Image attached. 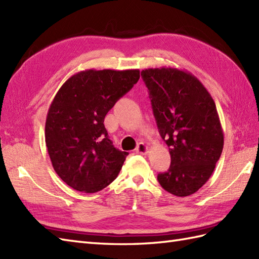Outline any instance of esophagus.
<instances>
[{
    "instance_id": "1",
    "label": "esophagus",
    "mask_w": 259,
    "mask_h": 259,
    "mask_svg": "<svg viewBox=\"0 0 259 259\" xmlns=\"http://www.w3.org/2000/svg\"><path fill=\"white\" fill-rule=\"evenodd\" d=\"M148 151H149V148H148V146L144 144V142H139L138 146L136 148V152L139 153V155H146Z\"/></svg>"
}]
</instances>
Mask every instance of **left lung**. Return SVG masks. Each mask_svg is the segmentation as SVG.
Wrapping results in <instances>:
<instances>
[{
    "mask_svg": "<svg viewBox=\"0 0 259 259\" xmlns=\"http://www.w3.org/2000/svg\"><path fill=\"white\" fill-rule=\"evenodd\" d=\"M153 115L171 163L158 175L164 190L195 194L210 178L224 147V133L210 93L195 75L175 68L145 69Z\"/></svg>",
    "mask_w": 259,
    "mask_h": 259,
    "instance_id": "8db88e82",
    "label": "left lung"
}]
</instances>
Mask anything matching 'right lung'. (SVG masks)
<instances>
[{"instance_id": "add662e5", "label": "right lung", "mask_w": 259, "mask_h": 259, "mask_svg": "<svg viewBox=\"0 0 259 259\" xmlns=\"http://www.w3.org/2000/svg\"><path fill=\"white\" fill-rule=\"evenodd\" d=\"M139 78V70L91 69L73 74L57 92L46 144L56 172L73 189L92 194L117 178L129 153L114 148L103 121Z\"/></svg>"}]
</instances>
